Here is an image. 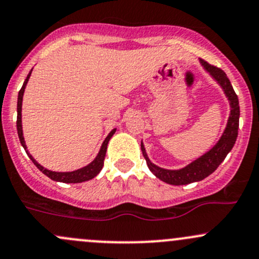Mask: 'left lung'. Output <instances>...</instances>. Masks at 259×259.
<instances>
[{"instance_id": "obj_1", "label": "left lung", "mask_w": 259, "mask_h": 259, "mask_svg": "<svg viewBox=\"0 0 259 259\" xmlns=\"http://www.w3.org/2000/svg\"><path fill=\"white\" fill-rule=\"evenodd\" d=\"M200 62L206 69V72H208L209 75L221 85L223 93L227 97L231 107L230 118H228L226 129L223 132L222 137L216 143V145L212 149H209L207 152H205L202 156H200L195 161H192L191 164L185 166V167L180 168V170H167V168L159 167V166L152 164L150 159L148 157V154H146L144 144L141 143V151H143L144 157L146 160V164H148L151 172L157 179L161 180V181L166 182V184L175 185V186L201 181V180L211 175L219 167L223 160H225L228 152L232 150L238 135L239 103L237 94L235 93V91L232 88V84H231L230 79H228L227 75H226V73L222 69L214 67V65L208 64L207 62L202 61V59Z\"/></svg>"}]
</instances>
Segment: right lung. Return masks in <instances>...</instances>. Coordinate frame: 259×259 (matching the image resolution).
I'll use <instances>...</instances> for the list:
<instances>
[{
	"mask_svg": "<svg viewBox=\"0 0 259 259\" xmlns=\"http://www.w3.org/2000/svg\"><path fill=\"white\" fill-rule=\"evenodd\" d=\"M32 70L29 72V74L27 75L26 80H24L23 85H22L21 91L18 92V100H17V133H18V138H20V141L22 144V146L26 150L27 155L29 156V159L32 160L34 165L37 166V168H39L46 176L53 180V181H58V182H64V184H79V182H84L88 181V180L94 179L98 174L100 172V170L103 168V165H104V159H105V154H107V148H108V143L110 140V138L115 134L116 129H113L107 138H105L104 143L102 144V148H100L99 152H98L97 157L91 162L89 165L84 166V167L78 168L75 171H70V172H57V171H51L47 170V168L43 167L42 165H39L38 162L34 160V157L29 154L28 150H27L26 143H24V138H23V130H22V100H23V93L24 89H26L27 83H28L29 77H31Z\"/></svg>",
	"mask_w": 259,
	"mask_h": 259,
	"instance_id": "right-lung-1",
	"label": "right lung"
}]
</instances>
